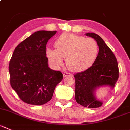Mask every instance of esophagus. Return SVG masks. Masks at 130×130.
<instances>
[{
  "label": "esophagus",
  "mask_w": 130,
  "mask_h": 130,
  "mask_svg": "<svg viewBox=\"0 0 130 130\" xmlns=\"http://www.w3.org/2000/svg\"><path fill=\"white\" fill-rule=\"evenodd\" d=\"M63 76H64V77H66V76H73V75L71 73H69L64 72L63 73Z\"/></svg>",
  "instance_id": "34e87169"
}]
</instances>
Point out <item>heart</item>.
Masks as SVG:
<instances>
[{
	"instance_id": "1",
	"label": "heart",
	"mask_w": 130,
	"mask_h": 130,
	"mask_svg": "<svg viewBox=\"0 0 130 130\" xmlns=\"http://www.w3.org/2000/svg\"><path fill=\"white\" fill-rule=\"evenodd\" d=\"M55 48L46 50L50 61L60 65L62 58H66L68 68L74 72L84 71L91 68L99 54V46L94 39L70 33L60 35L55 41Z\"/></svg>"
}]
</instances>
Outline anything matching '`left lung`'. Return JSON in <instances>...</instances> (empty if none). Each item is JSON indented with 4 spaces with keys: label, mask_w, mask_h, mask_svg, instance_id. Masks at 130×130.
<instances>
[{
    "label": "left lung",
    "mask_w": 130,
    "mask_h": 130,
    "mask_svg": "<svg viewBox=\"0 0 130 130\" xmlns=\"http://www.w3.org/2000/svg\"><path fill=\"white\" fill-rule=\"evenodd\" d=\"M86 36L96 40L99 46V54L91 68L74 76L75 100L83 107L98 108L103 103L96 100L94 92L100 86L114 87L119 78L118 64L113 53L100 36L95 33H87Z\"/></svg>",
    "instance_id": "1"
}]
</instances>
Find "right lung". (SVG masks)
<instances>
[{
    "label": "right lung",
    "mask_w": 130,
    "mask_h": 130,
    "mask_svg": "<svg viewBox=\"0 0 130 130\" xmlns=\"http://www.w3.org/2000/svg\"><path fill=\"white\" fill-rule=\"evenodd\" d=\"M56 32L39 30L33 33L14 50L9 65L10 84L25 103H46L62 80L60 71L49 68L46 52L48 41Z\"/></svg>",
    "instance_id": "1"
}]
</instances>
